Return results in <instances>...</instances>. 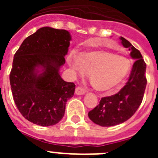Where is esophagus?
<instances>
[{
	"instance_id": "34e87169",
	"label": "esophagus",
	"mask_w": 158,
	"mask_h": 158,
	"mask_svg": "<svg viewBox=\"0 0 158 158\" xmlns=\"http://www.w3.org/2000/svg\"><path fill=\"white\" fill-rule=\"evenodd\" d=\"M75 93L77 95H83L85 93V90L83 89V88L80 87V86H77L75 89Z\"/></svg>"
}]
</instances>
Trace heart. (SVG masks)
Wrapping results in <instances>:
<instances>
[{
    "label": "heart",
    "mask_w": 158,
    "mask_h": 158,
    "mask_svg": "<svg viewBox=\"0 0 158 158\" xmlns=\"http://www.w3.org/2000/svg\"><path fill=\"white\" fill-rule=\"evenodd\" d=\"M68 62L79 75L89 73V81L96 90L109 91L123 81L129 72L127 58L110 51H89L79 54H69Z\"/></svg>",
    "instance_id": "obj_1"
}]
</instances>
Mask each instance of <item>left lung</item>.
Here are the masks:
<instances>
[{"mask_svg": "<svg viewBox=\"0 0 158 158\" xmlns=\"http://www.w3.org/2000/svg\"><path fill=\"white\" fill-rule=\"evenodd\" d=\"M124 47L135 59L126 85L115 94L102 97L100 104L89 112V118L101 127H111L125 122L136 112L144 96L147 80L146 64L138 49L120 37Z\"/></svg>", "mask_w": 158, "mask_h": 158, "instance_id": "obj_1", "label": "left lung"}]
</instances>
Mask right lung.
<instances>
[{"label":"right lung","mask_w":158,"mask_h":158,"mask_svg":"<svg viewBox=\"0 0 158 158\" xmlns=\"http://www.w3.org/2000/svg\"><path fill=\"white\" fill-rule=\"evenodd\" d=\"M71 40L63 29L44 27L23 40L14 54L9 74L12 96L17 109L30 122L43 127L58 123L65 104L73 96L75 85L59 75ZM44 72L38 75L35 67Z\"/></svg>","instance_id":"1"}]
</instances>
